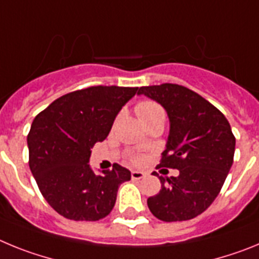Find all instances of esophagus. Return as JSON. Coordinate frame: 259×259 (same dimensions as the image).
Listing matches in <instances>:
<instances>
[{"instance_id": "esophagus-1", "label": "esophagus", "mask_w": 259, "mask_h": 259, "mask_svg": "<svg viewBox=\"0 0 259 259\" xmlns=\"http://www.w3.org/2000/svg\"><path fill=\"white\" fill-rule=\"evenodd\" d=\"M131 178L134 180H140L143 179V178H145V174H144L143 171H132Z\"/></svg>"}]
</instances>
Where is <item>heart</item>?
<instances>
[{
    "label": "heart",
    "mask_w": 259,
    "mask_h": 259,
    "mask_svg": "<svg viewBox=\"0 0 259 259\" xmlns=\"http://www.w3.org/2000/svg\"><path fill=\"white\" fill-rule=\"evenodd\" d=\"M136 113L143 122V124L150 122L153 119L157 118H164V110L162 109L161 105H158L154 101H143L136 106ZM132 161L135 163H140L141 158L135 157Z\"/></svg>",
    "instance_id": "obj_1"
}]
</instances>
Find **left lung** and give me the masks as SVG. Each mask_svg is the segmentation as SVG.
<instances>
[{
    "instance_id": "1",
    "label": "left lung",
    "mask_w": 259,
    "mask_h": 259,
    "mask_svg": "<svg viewBox=\"0 0 259 259\" xmlns=\"http://www.w3.org/2000/svg\"><path fill=\"white\" fill-rule=\"evenodd\" d=\"M167 111L170 134L159 166L179 170L163 178L148 207L163 222H182L202 214L217 198L233 163L236 139L226 116L198 93L178 84L141 87Z\"/></svg>"
}]
</instances>
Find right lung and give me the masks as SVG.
<instances>
[{
    "instance_id": "obj_1",
    "label": "right lung",
    "mask_w": 259,
    "mask_h": 259,
    "mask_svg": "<svg viewBox=\"0 0 259 259\" xmlns=\"http://www.w3.org/2000/svg\"><path fill=\"white\" fill-rule=\"evenodd\" d=\"M139 88L89 87L67 93L36 115L27 136L29 168L41 194L58 214L95 222L113 210L119 185L131 172L118 163L95 174L91 148L104 141L115 116Z\"/></svg>"
}]
</instances>
